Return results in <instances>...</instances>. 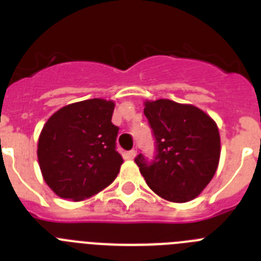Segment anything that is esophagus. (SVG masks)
Instances as JSON below:
<instances>
[{
    "label": "esophagus",
    "mask_w": 261,
    "mask_h": 261,
    "mask_svg": "<svg viewBox=\"0 0 261 261\" xmlns=\"http://www.w3.org/2000/svg\"><path fill=\"white\" fill-rule=\"evenodd\" d=\"M136 154H137V147H135V149H132V150H129L128 153H126V155H128V158H135Z\"/></svg>",
    "instance_id": "obj_1"
}]
</instances>
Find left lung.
<instances>
[{
    "instance_id": "8db88e82",
    "label": "left lung",
    "mask_w": 261,
    "mask_h": 261,
    "mask_svg": "<svg viewBox=\"0 0 261 261\" xmlns=\"http://www.w3.org/2000/svg\"><path fill=\"white\" fill-rule=\"evenodd\" d=\"M144 114L155 138V155L135 162L147 186L162 199H195L216 174L221 154L217 124L204 111L168 99L145 102Z\"/></svg>"
}]
</instances>
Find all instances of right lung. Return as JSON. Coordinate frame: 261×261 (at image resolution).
Returning a JSON list of instances; mask_svg holds the SVG:
<instances>
[{
	"mask_svg": "<svg viewBox=\"0 0 261 261\" xmlns=\"http://www.w3.org/2000/svg\"><path fill=\"white\" fill-rule=\"evenodd\" d=\"M115 103L89 99L52 115L39 137L38 159L50 190L81 201L115 180L123 163L116 150L119 128L111 123Z\"/></svg>",
	"mask_w": 261,
	"mask_h": 261,
	"instance_id": "1",
	"label": "right lung"
}]
</instances>
